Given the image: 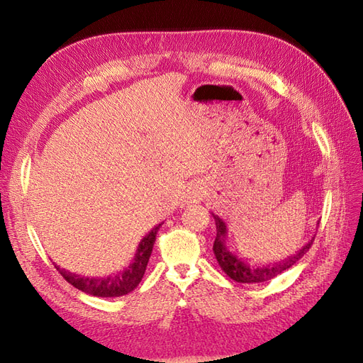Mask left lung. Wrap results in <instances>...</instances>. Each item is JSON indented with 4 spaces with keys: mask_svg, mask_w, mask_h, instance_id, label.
Returning <instances> with one entry per match:
<instances>
[{
    "mask_svg": "<svg viewBox=\"0 0 363 363\" xmlns=\"http://www.w3.org/2000/svg\"><path fill=\"white\" fill-rule=\"evenodd\" d=\"M213 219L216 224V238L213 242L215 257L221 269L230 279H233L238 283H262L277 277L283 271L294 267L309 251L315 239H311L300 251H296L292 256L284 257L283 260L272 263H257L240 255L223 219L218 215H213Z\"/></svg>",
    "mask_w": 363,
    "mask_h": 363,
    "instance_id": "left-lung-1",
    "label": "left lung"
}]
</instances>
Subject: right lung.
I'll return each instance as SVG.
<instances>
[{
    "instance_id": "add662e5",
    "label": "right lung",
    "mask_w": 363,
    "mask_h": 363,
    "mask_svg": "<svg viewBox=\"0 0 363 363\" xmlns=\"http://www.w3.org/2000/svg\"><path fill=\"white\" fill-rule=\"evenodd\" d=\"M160 225L162 224L156 225L144 239L140 240L135 259L131 260L130 265L125 267L123 271L113 274V276L84 277L79 276V274L69 272L67 269H62L57 265L56 269L62 274V277L65 280L84 294H89L94 296H104V298H107V296H123L136 289L142 277H144Z\"/></svg>"
}]
</instances>
